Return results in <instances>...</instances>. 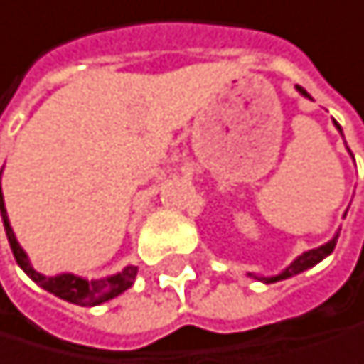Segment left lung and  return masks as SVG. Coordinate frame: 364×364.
Here are the masks:
<instances>
[{
  "label": "left lung",
  "instance_id": "left-lung-1",
  "mask_svg": "<svg viewBox=\"0 0 364 364\" xmlns=\"http://www.w3.org/2000/svg\"><path fill=\"white\" fill-rule=\"evenodd\" d=\"M299 89V93L301 95H306V97H310L308 93H306V89H301V87H297ZM336 124V122H334ZM336 129L341 131V127L336 124ZM336 240H338V233L332 237L330 242H326V245H321V247H316V249H310V251H306V253H301L295 262L290 264V267H286L279 275H273V277H255V275H251V277H255V279H259V282H264V284H275V282H282V279H288V277H292V275H299V273H304L306 269H312L314 264H318L321 259H326L332 251H334V247H336Z\"/></svg>",
  "mask_w": 364,
  "mask_h": 364
}]
</instances>
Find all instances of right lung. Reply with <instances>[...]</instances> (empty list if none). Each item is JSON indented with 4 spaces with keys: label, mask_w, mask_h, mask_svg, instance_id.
<instances>
[{
    "label": "right lung",
    "mask_w": 364,
    "mask_h": 364,
    "mask_svg": "<svg viewBox=\"0 0 364 364\" xmlns=\"http://www.w3.org/2000/svg\"><path fill=\"white\" fill-rule=\"evenodd\" d=\"M1 178V170H0ZM0 214L1 223H4V229H6V235H8V242H10V249H12V255H15L17 264L23 269V273L34 282L38 284L41 288H46L52 295L69 301V304H76V306H100L117 295H122L124 290H129L137 277V267H127L122 273L117 275H111V277H102V279H85V277H78V275H72V273H60V275H54V277H46L41 275L38 271L32 269V264L26 255V251L21 249V245L17 242L15 237V231L10 227V220H8V214H6V205H4V194H1V181H0Z\"/></svg>",
    "instance_id": "obj_1"
}]
</instances>
